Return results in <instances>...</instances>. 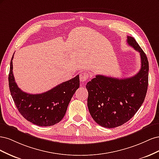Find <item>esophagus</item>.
<instances>
[{
	"instance_id": "34e87169",
	"label": "esophagus",
	"mask_w": 159,
	"mask_h": 159,
	"mask_svg": "<svg viewBox=\"0 0 159 159\" xmlns=\"http://www.w3.org/2000/svg\"><path fill=\"white\" fill-rule=\"evenodd\" d=\"M89 78V74L86 71H83L80 73V80L81 82H84V81H87Z\"/></svg>"
}]
</instances>
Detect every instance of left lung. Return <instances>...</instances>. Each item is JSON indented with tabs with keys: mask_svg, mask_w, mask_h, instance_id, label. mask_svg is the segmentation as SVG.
Returning <instances> with one entry per match:
<instances>
[{
	"mask_svg": "<svg viewBox=\"0 0 159 159\" xmlns=\"http://www.w3.org/2000/svg\"><path fill=\"white\" fill-rule=\"evenodd\" d=\"M127 41L140 53V71L131 78L123 79L97 75L86 85L90 115L103 127L114 128L127 122L141 107L147 94V57L133 37L127 36Z\"/></svg>",
	"mask_w": 159,
	"mask_h": 159,
	"instance_id": "1",
	"label": "left lung"
}]
</instances>
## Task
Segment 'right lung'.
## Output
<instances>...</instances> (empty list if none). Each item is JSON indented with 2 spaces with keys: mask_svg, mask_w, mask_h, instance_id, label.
Instances as JSON below:
<instances>
[{
  "mask_svg": "<svg viewBox=\"0 0 159 159\" xmlns=\"http://www.w3.org/2000/svg\"><path fill=\"white\" fill-rule=\"evenodd\" d=\"M12 57L8 75V84L12 98L18 111L28 121L41 127L59 123L75 91L80 87L79 75L56 86L46 92L30 94L18 87L12 73Z\"/></svg>",
  "mask_w": 159,
  "mask_h": 159,
  "instance_id": "right-lung-1",
  "label": "right lung"
}]
</instances>
